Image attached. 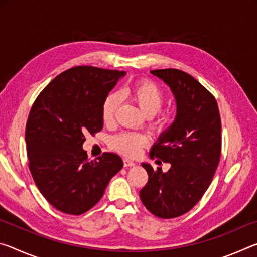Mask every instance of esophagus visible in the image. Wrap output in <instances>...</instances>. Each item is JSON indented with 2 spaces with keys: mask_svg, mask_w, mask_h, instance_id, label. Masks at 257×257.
<instances>
[{
  "mask_svg": "<svg viewBox=\"0 0 257 257\" xmlns=\"http://www.w3.org/2000/svg\"><path fill=\"white\" fill-rule=\"evenodd\" d=\"M123 165H124V168L134 167V165H135V162H134V161H132V160H129V159H127V158H124V159H123Z\"/></svg>",
  "mask_w": 257,
  "mask_h": 257,
  "instance_id": "esophagus-1",
  "label": "esophagus"
}]
</instances>
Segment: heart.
I'll return each mask as SVG.
<instances>
[{
    "instance_id": "obj_1",
    "label": "heart",
    "mask_w": 257,
    "mask_h": 257,
    "mask_svg": "<svg viewBox=\"0 0 257 257\" xmlns=\"http://www.w3.org/2000/svg\"><path fill=\"white\" fill-rule=\"evenodd\" d=\"M124 93L137 104L147 116H155L153 127L162 128L167 123V114L160 112L165 102V94L155 82L151 80H139L134 85L127 87ZM120 105V96L118 94H108L102 104V120L104 123L111 124L114 121L115 112ZM147 143V138L137 133H121L112 138V146L120 153L135 156L141 152L142 147Z\"/></svg>"
}]
</instances>
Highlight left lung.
<instances>
[{
	"mask_svg": "<svg viewBox=\"0 0 257 257\" xmlns=\"http://www.w3.org/2000/svg\"><path fill=\"white\" fill-rule=\"evenodd\" d=\"M151 73L170 87L177 115L150 152L171 168L162 172L143 163L149 181L139 196L152 214L172 219L190 211L211 184L221 155V119L215 97L194 77L178 69Z\"/></svg>",
	"mask_w": 257,
	"mask_h": 257,
	"instance_id": "1",
	"label": "left lung"
}]
</instances>
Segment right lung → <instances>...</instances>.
Instances as JSON below:
<instances>
[{"label": "right lung", "instance_id": "right-lung-1", "mask_svg": "<svg viewBox=\"0 0 257 257\" xmlns=\"http://www.w3.org/2000/svg\"><path fill=\"white\" fill-rule=\"evenodd\" d=\"M124 71L75 67L47 85L30 110L26 144L33 179L56 210L71 215L89 211L111 178L123 167L118 154L88 160L85 135L103 128L102 104Z\"/></svg>", "mask_w": 257, "mask_h": 257}]
</instances>
